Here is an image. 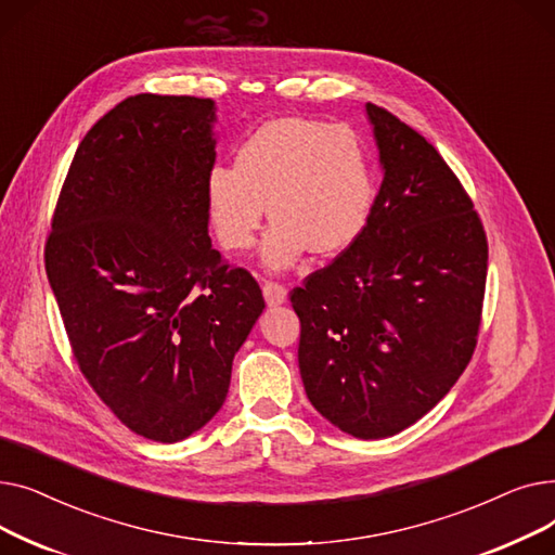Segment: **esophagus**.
Segmentation results:
<instances>
[{
  "label": "esophagus",
  "instance_id": "obj_1",
  "mask_svg": "<svg viewBox=\"0 0 555 555\" xmlns=\"http://www.w3.org/2000/svg\"><path fill=\"white\" fill-rule=\"evenodd\" d=\"M262 297H266L268 306H281L287 299V289L281 283L266 281V283H262Z\"/></svg>",
  "mask_w": 555,
  "mask_h": 555
}]
</instances>
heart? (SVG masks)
Returning <instances> with one entry per match:
<instances>
[{
	"mask_svg": "<svg viewBox=\"0 0 555 555\" xmlns=\"http://www.w3.org/2000/svg\"><path fill=\"white\" fill-rule=\"evenodd\" d=\"M209 222L227 251H245L266 222L262 266L285 270L310 247L337 256L371 218L373 170L360 137L346 126L283 116L258 126L236 151L233 168L216 166L204 184Z\"/></svg>",
	"mask_w": 555,
	"mask_h": 555,
	"instance_id": "heart-1",
	"label": "heart"
}]
</instances>
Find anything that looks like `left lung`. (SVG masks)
<instances>
[{
  "mask_svg": "<svg viewBox=\"0 0 555 555\" xmlns=\"http://www.w3.org/2000/svg\"><path fill=\"white\" fill-rule=\"evenodd\" d=\"M383 184L362 236L289 293L299 371L314 410L356 439L423 418L468 366L479 335L488 241L439 151L366 103Z\"/></svg>",
  "mask_w": 555,
  "mask_h": 555,
  "instance_id": "obj_1",
  "label": "left lung"
}]
</instances>
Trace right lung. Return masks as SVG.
<instances>
[{
    "instance_id": "1",
    "label": "right lung",
    "mask_w": 555,
    "mask_h": 555,
    "mask_svg": "<svg viewBox=\"0 0 555 555\" xmlns=\"http://www.w3.org/2000/svg\"><path fill=\"white\" fill-rule=\"evenodd\" d=\"M211 99L137 94L85 134L44 266L74 358L114 416L178 443L222 406L266 301L211 247Z\"/></svg>"
}]
</instances>
